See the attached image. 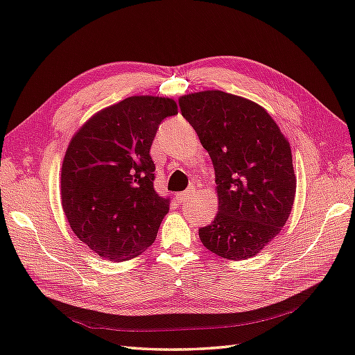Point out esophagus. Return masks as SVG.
<instances>
[{
  "label": "esophagus",
  "mask_w": 355,
  "mask_h": 355,
  "mask_svg": "<svg viewBox=\"0 0 355 355\" xmlns=\"http://www.w3.org/2000/svg\"><path fill=\"white\" fill-rule=\"evenodd\" d=\"M195 192H197V189H195V187H189V189H187V191L180 192V193L177 195V198L183 202V201H186V200H189L191 197H193Z\"/></svg>",
  "instance_id": "1"
}]
</instances>
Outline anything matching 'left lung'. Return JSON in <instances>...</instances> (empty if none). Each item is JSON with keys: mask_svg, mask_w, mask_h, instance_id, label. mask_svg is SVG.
<instances>
[{"mask_svg": "<svg viewBox=\"0 0 355 355\" xmlns=\"http://www.w3.org/2000/svg\"><path fill=\"white\" fill-rule=\"evenodd\" d=\"M178 103L215 169L218 214L200 229L201 243L224 259L253 258L291 214L296 175L290 143L267 110L245 97L206 89Z\"/></svg>", "mask_w": 355, "mask_h": 355, "instance_id": "left-lung-1", "label": "left lung"}]
</instances>
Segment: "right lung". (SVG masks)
<instances>
[{
    "label": "right lung",
    "instance_id": "1",
    "mask_svg": "<svg viewBox=\"0 0 355 355\" xmlns=\"http://www.w3.org/2000/svg\"><path fill=\"white\" fill-rule=\"evenodd\" d=\"M173 99L131 96L97 111L73 135L61 169L62 209L74 235L108 261L141 254L157 238L169 198L154 191L150 145Z\"/></svg>",
    "mask_w": 355,
    "mask_h": 355
}]
</instances>
